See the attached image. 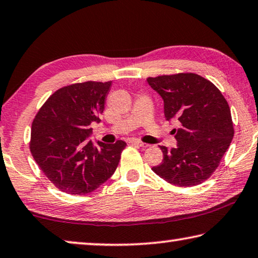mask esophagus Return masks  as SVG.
I'll return each instance as SVG.
<instances>
[{
	"instance_id": "1",
	"label": "esophagus",
	"mask_w": 258,
	"mask_h": 258,
	"mask_svg": "<svg viewBox=\"0 0 258 258\" xmlns=\"http://www.w3.org/2000/svg\"><path fill=\"white\" fill-rule=\"evenodd\" d=\"M131 144H134L139 147H141V148H147V147H149L148 144H145V142L142 141H139V140H131Z\"/></svg>"
}]
</instances>
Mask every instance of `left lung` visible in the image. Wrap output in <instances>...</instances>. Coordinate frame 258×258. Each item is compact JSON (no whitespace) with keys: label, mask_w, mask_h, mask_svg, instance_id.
Wrapping results in <instances>:
<instances>
[{"label":"left lung","mask_w":258,"mask_h":258,"mask_svg":"<svg viewBox=\"0 0 258 258\" xmlns=\"http://www.w3.org/2000/svg\"><path fill=\"white\" fill-rule=\"evenodd\" d=\"M147 81L164 101L166 120L180 122L173 130L177 148L159 146L163 161L151 170L174 186L200 185L217 169L234 136L227 101L196 73L149 77Z\"/></svg>","instance_id":"8db88e82"}]
</instances>
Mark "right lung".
<instances>
[{
    "label": "right lung",
    "instance_id": "add662e5",
    "mask_svg": "<svg viewBox=\"0 0 258 258\" xmlns=\"http://www.w3.org/2000/svg\"><path fill=\"white\" fill-rule=\"evenodd\" d=\"M111 81H86L59 88L40 108L32 124L30 149L36 164L67 194L97 189L116 171L126 142L89 141L99 122Z\"/></svg>",
    "mask_w": 258,
    "mask_h": 258
}]
</instances>
